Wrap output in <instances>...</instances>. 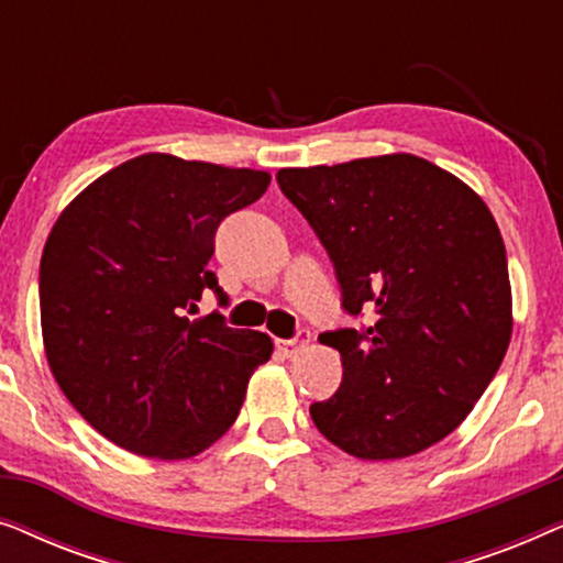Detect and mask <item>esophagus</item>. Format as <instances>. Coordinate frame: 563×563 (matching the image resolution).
Here are the masks:
<instances>
[{"instance_id": "obj_1", "label": "esophagus", "mask_w": 563, "mask_h": 563, "mask_svg": "<svg viewBox=\"0 0 563 563\" xmlns=\"http://www.w3.org/2000/svg\"><path fill=\"white\" fill-rule=\"evenodd\" d=\"M310 343V333H297L295 338H291V341H276V349H279V353H284V356H295V353L299 351V349H305V345Z\"/></svg>"}]
</instances>
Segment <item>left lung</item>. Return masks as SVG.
<instances>
[{
	"instance_id": "8db88e82",
	"label": "left lung",
	"mask_w": 563,
	"mask_h": 563,
	"mask_svg": "<svg viewBox=\"0 0 563 563\" xmlns=\"http://www.w3.org/2000/svg\"><path fill=\"white\" fill-rule=\"evenodd\" d=\"M276 179L333 258L345 310L376 318L361 333L320 335L341 353L343 382L310 407L312 422L364 461L443 441L512 338L507 253L489 207L412 153L279 168Z\"/></svg>"
}]
</instances>
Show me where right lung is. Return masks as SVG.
I'll list each match as a JSON object with an SVG mask.
<instances>
[{
  "label": "right lung",
  "mask_w": 563,
  "mask_h": 563,
  "mask_svg": "<svg viewBox=\"0 0 563 563\" xmlns=\"http://www.w3.org/2000/svg\"><path fill=\"white\" fill-rule=\"evenodd\" d=\"M272 174L143 153L58 214L41 258V328L53 379L97 433L137 456L191 459L241 412L274 343L212 312L214 230Z\"/></svg>",
  "instance_id": "1"
}]
</instances>
